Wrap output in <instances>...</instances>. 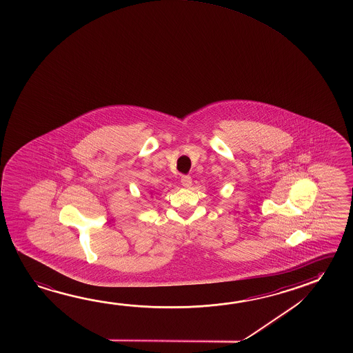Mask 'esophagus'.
<instances>
[{
    "instance_id": "obj_1",
    "label": "esophagus",
    "mask_w": 353,
    "mask_h": 353,
    "mask_svg": "<svg viewBox=\"0 0 353 353\" xmlns=\"http://www.w3.org/2000/svg\"><path fill=\"white\" fill-rule=\"evenodd\" d=\"M181 183H182V185L185 187V188H190L192 185L191 176H182V177H181Z\"/></svg>"
}]
</instances>
